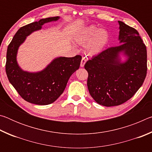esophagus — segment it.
Returning a JSON list of instances; mask_svg holds the SVG:
<instances>
[{"label": "esophagus", "mask_w": 152, "mask_h": 152, "mask_svg": "<svg viewBox=\"0 0 152 152\" xmlns=\"http://www.w3.org/2000/svg\"><path fill=\"white\" fill-rule=\"evenodd\" d=\"M87 60L86 58H82V60H81V64H80V66L81 67H84V64H85V63L86 62Z\"/></svg>", "instance_id": "esophagus-1"}]
</instances>
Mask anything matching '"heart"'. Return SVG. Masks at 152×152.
Returning <instances> with one entry per match:
<instances>
[{
    "label": "heart",
    "instance_id": "obj_1",
    "mask_svg": "<svg viewBox=\"0 0 152 152\" xmlns=\"http://www.w3.org/2000/svg\"><path fill=\"white\" fill-rule=\"evenodd\" d=\"M73 40L76 44L86 45L87 54L93 56L101 53L106 47L109 40V33L104 28L99 29L95 25H89L75 32Z\"/></svg>",
    "mask_w": 152,
    "mask_h": 152
}]
</instances>
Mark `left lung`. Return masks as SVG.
I'll return each mask as SVG.
<instances>
[{
  "label": "left lung",
  "mask_w": 152,
  "mask_h": 152,
  "mask_svg": "<svg viewBox=\"0 0 152 152\" xmlns=\"http://www.w3.org/2000/svg\"><path fill=\"white\" fill-rule=\"evenodd\" d=\"M119 25L120 45L109 48L86 61L87 86L98 104L117 106L130 99L142 86L147 74V50L138 31ZM121 53L125 56L120 60Z\"/></svg>",
  "instance_id": "1"
}]
</instances>
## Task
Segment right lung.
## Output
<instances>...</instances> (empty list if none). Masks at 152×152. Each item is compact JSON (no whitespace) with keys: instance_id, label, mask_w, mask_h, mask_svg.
<instances>
[{"instance_id":"1","label":"right lung","mask_w":152,"mask_h":152,"mask_svg":"<svg viewBox=\"0 0 152 152\" xmlns=\"http://www.w3.org/2000/svg\"><path fill=\"white\" fill-rule=\"evenodd\" d=\"M59 19L60 17L45 18L20 27L7 48L5 68L7 77L20 96L30 103L47 105L56 101L63 93L72 74L80 67L82 57L79 55L56 58L37 72L24 71L17 63L18 50L27 36L40 30L45 23Z\"/></svg>"}]
</instances>
